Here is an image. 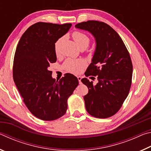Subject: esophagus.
I'll use <instances>...</instances> for the list:
<instances>
[{"label": "esophagus", "mask_w": 151, "mask_h": 151, "mask_svg": "<svg viewBox=\"0 0 151 151\" xmlns=\"http://www.w3.org/2000/svg\"><path fill=\"white\" fill-rule=\"evenodd\" d=\"M77 78H78V80L79 84H81V83H81V79H82V77H81V76H78Z\"/></svg>", "instance_id": "1"}]
</instances>
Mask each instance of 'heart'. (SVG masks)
I'll return each mask as SVG.
<instances>
[{"instance_id":"b5f03b06","label":"heart","mask_w":151,"mask_h":151,"mask_svg":"<svg viewBox=\"0 0 151 151\" xmlns=\"http://www.w3.org/2000/svg\"><path fill=\"white\" fill-rule=\"evenodd\" d=\"M73 38L76 45L79 48H85L88 47L90 42V39L87 35L83 32L76 31L73 33ZM63 38L58 39L55 43V52L57 54L58 53L59 47ZM85 63L81 59H67L63 65V67L68 72L73 73H78L85 67Z\"/></svg>"}]
</instances>
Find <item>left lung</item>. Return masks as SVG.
<instances>
[{"label":"left lung","mask_w":151,"mask_h":151,"mask_svg":"<svg viewBox=\"0 0 151 151\" xmlns=\"http://www.w3.org/2000/svg\"><path fill=\"white\" fill-rule=\"evenodd\" d=\"M75 27L90 32L96 43L85 74L96 76L98 83L94 85L88 78L81 79L88 88L84 96L86 109L93 116L108 118L118 112L129 94L132 75L130 55L118 33L104 22L88 20Z\"/></svg>","instance_id":"8db88e82"}]
</instances>
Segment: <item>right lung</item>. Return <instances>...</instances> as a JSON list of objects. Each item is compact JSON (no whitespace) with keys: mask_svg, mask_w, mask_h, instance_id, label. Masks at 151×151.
Masks as SVG:
<instances>
[{"mask_svg":"<svg viewBox=\"0 0 151 151\" xmlns=\"http://www.w3.org/2000/svg\"><path fill=\"white\" fill-rule=\"evenodd\" d=\"M72 24L37 22L20 38L15 52L13 79L30 112L43 121H53L65 114L68 98L78 85L72 74L56 81L48 70L57 61L55 43Z\"/></svg>","mask_w":151,"mask_h":151,"instance_id":"add662e5","label":"right lung"}]
</instances>
